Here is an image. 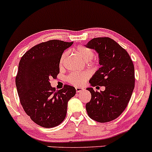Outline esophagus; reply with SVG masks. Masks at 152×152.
Listing matches in <instances>:
<instances>
[{"label":"esophagus","mask_w":152,"mask_h":152,"mask_svg":"<svg viewBox=\"0 0 152 152\" xmlns=\"http://www.w3.org/2000/svg\"><path fill=\"white\" fill-rule=\"evenodd\" d=\"M75 89H76V92H77V93H80V92L83 91V88H79V87H77Z\"/></svg>","instance_id":"esophagus-1"}]
</instances>
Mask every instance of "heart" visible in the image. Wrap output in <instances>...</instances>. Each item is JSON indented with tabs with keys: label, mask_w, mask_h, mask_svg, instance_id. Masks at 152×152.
I'll return each mask as SVG.
<instances>
[{
	"label": "heart",
	"mask_w": 152,
	"mask_h": 152,
	"mask_svg": "<svg viewBox=\"0 0 152 152\" xmlns=\"http://www.w3.org/2000/svg\"><path fill=\"white\" fill-rule=\"evenodd\" d=\"M76 52L80 57H81L84 60L87 61V62H89L94 57V52H93V51L91 49L86 47H83V46H79L76 49ZM67 52H65L61 56L60 61H59L60 66H62L63 64V62H64V59H65L66 57H67ZM88 76H89V75H88V73L86 72H73L69 74L67 77V80L71 85H73L77 87H80L84 84L85 82L88 78Z\"/></svg>",
	"instance_id": "b5f03b06"
}]
</instances>
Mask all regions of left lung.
<instances>
[{"label":"left lung","instance_id":"left-lung-1","mask_svg":"<svg viewBox=\"0 0 152 152\" xmlns=\"http://www.w3.org/2000/svg\"><path fill=\"white\" fill-rule=\"evenodd\" d=\"M85 47L98 52L100 65L89 83L105 88L100 92L87 88L91 93L87 113L95 121H111L124 112L131 99L135 85L134 64L126 51L109 37L94 38Z\"/></svg>","mask_w":152,"mask_h":152}]
</instances>
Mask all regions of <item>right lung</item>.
<instances>
[{
    "label": "right lung",
    "mask_w": 152,
    "mask_h": 152,
    "mask_svg": "<svg viewBox=\"0 0 152 152\" xmlns=\"http://www.w3.org/2000/svg\"><path fill=\"white\" fill-rule=\"evenodd\" d=\"M73 42L49 40L34 46L23 54L18 64L16 85L26 113L39 126L59 125L67 114V103L76 93L74 87L64 85L56 91L49 79L59 73V61Z\"/></svg>",
    "instance_id": "obj_1"
}]
</instances>
